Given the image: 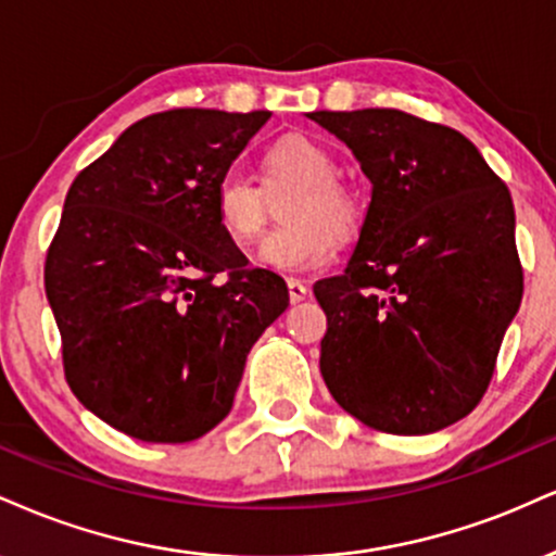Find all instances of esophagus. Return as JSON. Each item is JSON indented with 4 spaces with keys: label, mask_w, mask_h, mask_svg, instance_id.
Segmentation results:
<instances>
[{
    "label": "esophagus",
    "mask_w": 556,
    "mask_h": 556,
    "mask_svg": "<svg viewBox=\"0 0 556 556\" xmlns=\"http://www.w3.org/2000/svg\"><path fill=\"white\" fill-rule=\"evenodd\" d=\"M287 292H290V303H303L307 298V285L300 282V279H287Z\"/></svg>",
    "instance_id": "obj_1"
}]
</instances>
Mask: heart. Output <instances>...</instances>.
<instances>
[{
	"instance_id": "obj_1",
	"label": "heart",
	"mask_w": 556,
	"mask_h": 556,
	"mask_svg": "<svg viewBox=\"0 0 556 556\" xmlns=\"http://www.w3.org/2000/svg\"><path fill=\"white\" fill-rule=\"evenodd\" d=\"M300 186L287 210L292 225L277 227L264 238L258 261L271 271L303 274L324 269L337 256V236H352L363 223L357 193L339 180V160L326 144L305 134L279 139L264 155V188ZM217 225L238 245H249L266 223V192L240 170H225L212 193Z\"/></svg>"
}]
</instances>
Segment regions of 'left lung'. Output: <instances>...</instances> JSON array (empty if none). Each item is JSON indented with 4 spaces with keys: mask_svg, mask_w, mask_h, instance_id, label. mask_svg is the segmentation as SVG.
Wrapping results in <instances>:
<instances>
[{
    "mask_svg": "<svg viewBox=\"0 0 556 556\" xmlns=\"http://www.w3.org/2000/svg\"><path fill=\"white\" fill-rule=\"evenodd\" d=\"M372 184L359 240L313 295L320 376L372 430L430 434L484 396L523 298L507 186L451 126L396 109L313 111Z\"/></svg>",
    "mask_w": 556,
    "mask_h": 556,
    "instance_id": "obj_1",
    "label": "left lung"
}]
</instances>
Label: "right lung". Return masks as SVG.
Segmentation results:
<instances>
[{"label":"right lung","mask_w":556,"mask_h":556,"mask_svg":"<svg viewBox=\"0 0 556 556\" xmlns=\"http://www.w3.org/2000/svg\"><path fill=\"white\" fill-rule=\"evenodd\" d=\"M269 111L176 109L131 124L75 178L46 256L64 376L144 443H189L232 409L251 346L290 305L212 210Z\"/></svg>","instance_id":"1"}]
</instances>
